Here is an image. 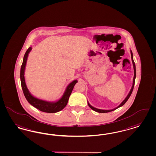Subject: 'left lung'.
<instances>
[{
  "label": "left lung",
  "instance_id": "obj_1",
  "mask_svg": "<svg viewBox=\"0 0 156 156\" xmlns=\"http://www.w3.org/2000/svg\"><path fill=\"white\" fill-rule=\"evenodd\" d=\"M131 59H132L133 66V69H134V77H133V87H132V88H131V90L130 92H129L128 95H127V97H126V99L122 101V103H121V104H120L118 107L115 108L114 109L109 110H108L98 109H97V108H95L92 107V106H91V105H90L89 103L88 102V106H90V108L91 109H92L93 110H94V111H95V112H99V113H108V112H112V111H113V110H115L117 109V108H120V107L122 106V105H124V104H126V102L127 101H128V99H129V98L130 97V96H131V94H132V92H133V87H134V85H135V77H136V68H135V62H134V61H133V52H132V51H131Z\"/></svg>",
  "mask_w": 156,
  "mask_h": 156
}]
</instances>
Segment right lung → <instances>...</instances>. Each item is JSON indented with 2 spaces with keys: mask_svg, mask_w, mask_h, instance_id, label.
Instances as JSON below:
<instances>
[{
  "mask_svg": "<svg viewBox=\"0 0 156 156\" xmlns=\"http://www.w3.org/2000/svg\"><path fill=\"white\" fill-rule=\"evenodd\" d=\"M31 49H32V47H29V48L25 52L23 57V62L21 65V71H20L21 84V87H22V89H23L25 97L26 98L29 104L41 112H46V113H50L58 112L59 111L63 109L66 106L70 95L72 92L73 87L77 83V81H73L72 83H70L68 86L67 87L66 90L64 93L62 97L56 102H49L44 101L41 99H39L37 98H36L34 97H33L29 93V91L26 86L25 78H24V71L25 68V65L27 63L28 54L31 50Z\"/></svg>",
  "mask_w": 156,
  "mask_h": 156,
  "instance_id": "1",
  "label": "right lung"
}]
</instances>
